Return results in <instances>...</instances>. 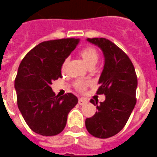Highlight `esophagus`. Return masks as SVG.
Returning <instances> with one entry per match:
<instances>
[{"label":"esophagus","mask_w":157,"mask_h":157,"mask_svg":"<svg viewBox=\"0 0 157 157\" xmlns=\"http://www.w3.org/2000/svg\"><path fill=\"white\" fill-rule=\"evenodd\" d=\"M87 103H88V101L85 99H84V98H80L78 99V103L80 105H84L86 104Z\"/></svg>","instance_id":"1"}]
</instances>
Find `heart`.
<instances>
[{
  "instance_id": "1",
  "label": "heart",
  "mask_w": 157,
  "mask_h": 157,
  "mask_svg": "<svg viewBox=\"0 0 157 157\" xmlns=\"http://www.w3.org/2000/svg\"><path fill=\"white\" fill-rule=\"evenodd\" d=\"M80 56L82 57L83 60L84 61L85 64L88 65V67L89 66H92V65H95L96 64L98 61V58H99V54H98V51L96 50V49L94 48L93 46H86L83 48L82 50H80ZM65 65H66V61L63 63L62 65V68H65ZM87 84L84 81H77L75 84L76 88H77L80 91H84L85 88H86Z\"/></svg>"
}]
</instances>
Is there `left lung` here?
<instances>
[{
  "mask_svg": "<svg viewBox=\"0 0 157 157\" xmlns=\"http://www.w3.org/2000/svg\"><path fill=\"white\" fill-rule=\"evenodd\" d=\"M98 46L104 55V66L99 77L96 94L106 95L103 102H90L97 111L85 120L90 134L98 138H107L123 129L135 107L137 77L135 69L127 54L104 38L87 39Z\"/></svg>",
  "mask_w": 157,
  "mask_h": 157,
  "instance_id": "left-lung-1",
  "label": "left lung"
}]
</instances>
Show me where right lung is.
Returning a JSON list of instances; mask_svg holds the SVG:
<instances>
[{
    "label": "right lung",
    "instance_id": "right-lung-1",
    "mask_svg": "<svg viewBox=\"0 0 157 157\" xmlns=\"http://www.w3.org/2000/svg\"><path fill=\"white\" fill-rule=\"evenodd\" d=\"M79 39L45 41L23 58L15 80L17 105L31 130L54 136L65 129L68 114L78 103L72 93L56 95L50 85L62 78V66Z\"/></svg>",
    "mask_w": 157,
    "mask_h": 157
}]
</instances>
